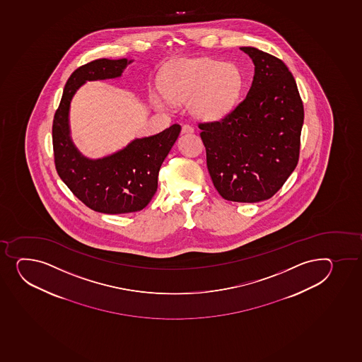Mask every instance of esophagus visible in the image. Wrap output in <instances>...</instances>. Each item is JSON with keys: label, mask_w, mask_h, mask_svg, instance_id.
Returning a JSON list of instances; mask_svg holds the SVG:
<instances>
[{"label": "esophagus", "mask_w": 362, "mask_h": 362, "mask_svg": "<svg viewBox=\"0 0 362 362\" xmlns=\"http://www.w3.org/2000/svg\"><path fill=\"white\" fill-rule=\"evenodd\" d=\"M181 132H182V134H193V132H194V129H193V127H192V126L190 125H183L182 126V129H181Z\"/></svg>", "instance_id": "34e87169"}]
</instances>
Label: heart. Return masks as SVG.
<instances>
[{
	"instance_id": "heart-1",
	"label": "heart",
	"mask_w": 362,
	"mask_h": 362,
	"mask_svg": "<svg viewBox=\"0 0 362 362\" xmlns=\"http://www.w3.org/2000/svg\"><path fill=\"white\" fill-rule=\"evenodd\" d=\"M243 86L240 70L233 63L209 58L182 59L168 64L160 74V88L173 103H188L197 118L216 120L233 110ZM157 106L164 101L155 99Z\"/></svg>"
}]
</instances>
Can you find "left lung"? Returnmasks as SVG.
<instances>
[{"label": "left lung", "instance_id": "obj_1", "mask_svg": "<svg viewBox=\"0 0 362 362\" xmlns=\"http://www.w3.org/2000/svg\"><path fill=\"white\" fill-rule=\"evenodd\" d=\"M255 74L245 99L219 122H202L209 175L228 202L272 198L299 160L304 107L285 63L244 46Z\"/></svg>", "mask_w": 362, "mask_h": 362}]
</instances>
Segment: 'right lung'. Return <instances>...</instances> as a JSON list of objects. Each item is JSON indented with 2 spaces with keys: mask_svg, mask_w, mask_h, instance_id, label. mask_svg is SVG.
Returning <instances> with one entry per match:
<instances>
[{
  "mask_svg": "<svg viewBox=\"0 0 362 362\" xmlns=\"http://www.w3.org/2000/svg\"><path fill=\"white\" fill-rule=\"evenodd\" d=\"M134 61L95 59L76 69L65 83L52 125L54 164L58 175L76 198L100 214H120L144 209L157 190L164 158L179 137L181 126L168 127L150 137L136 138L108 156H83L70 137L69 110L75 93L87 81L122 76Z\"/></svg>",
  "mask_w": 362,
  "mask_h": 362,
  "instance_id": "add662e5",
  "label": "right lung"
}]
</instances>
